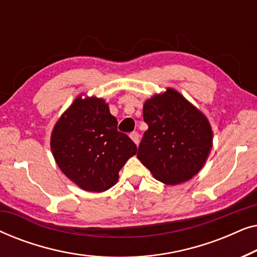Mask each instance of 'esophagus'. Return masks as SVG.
Here are the masks:
<instances>
[{
    "instance_id": "obj_1",
    "label": "esophagus",
    "mask_w": 257,
    "mask_h": 257,
    "mask_svg": "<svg viewBox=\"0 0 257 257\" xmlns=\"http://www.w3.org/2000/svg\"><path fill=\"white\" fill-rule=\"evenodd\" d=\"M130 138H131L133 142H135L136 145H138V144H139V133L138 132L130 133Z\"/></svg>"
}]
</instances>
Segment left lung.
<instances>
[{"mask_svg": "<svg viewBox=\"0 0 257 257\" xmlns=\"http://www.w3.org/2000/svg\"><path fill=\"white\" fill-rule=\"evenodd\" d=\"M144 133L137 157L166 185L187 181L201 170L212 149L207 118L173 89L144 104Z\"/></svg>", "mask_w": 257, "mask_h": 257, "instance_id": "1", "label": "left lung"}]
</instances>
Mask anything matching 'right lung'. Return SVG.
<instances>
[{
  "instance_id": "1",
  "label": "right lung",
  "mask_w": 257,
  "mask_h": 257,
  "mask_svg": "<svg viewBox=\"0 0 257 257\" xmlns=\"http://www.w3.org/2000/svg\"><path fill=\"white\" fill-rule=\"evenodd\" d=\"M117 125L107 104L94 97L77 98L56 124V163L84 191L104 192L117 184L120 168L137 153L136 144Z\"/></svg>"
}]
</instances>
